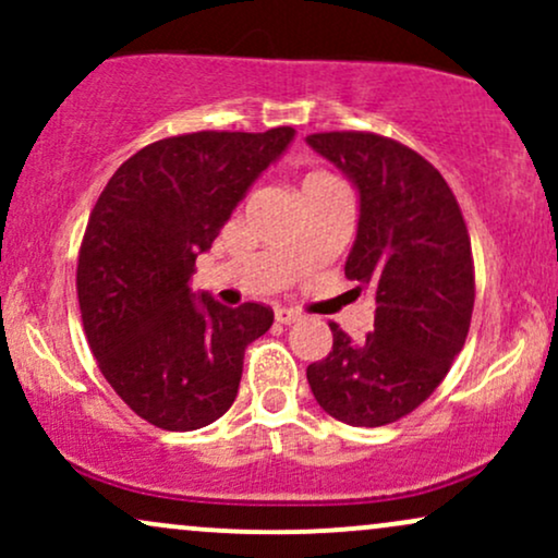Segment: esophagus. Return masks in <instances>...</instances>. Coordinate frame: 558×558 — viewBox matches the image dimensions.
Masks as SVG:
<instances>
[{
    "label": "esophagus",
    "instance_id": "obj_1",
    "mask_svg": "<svg viewBox=\"0 0 558 558\" xmlns=\"http://www.w3.org/2000/svg\"><path fill=\"white\" fill-rule=\"evenodd\" d=\"M301 315L296 310H288V306H278V310H275V319H278L280 325H293L296 323Z\"/></svg>",
    "mask_w": 558,
    "mask_h": 558
}]
</instances>
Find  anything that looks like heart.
<instances>
[{
  "label": "heart",
  "mask_w": 558,
  "mask_h": 558,
  "mask_svg": "<svg viewBox=\"0 0 558 558\" xmlns=\"http://www.w3.org/2000/svg\"><path fill=\"white\" fill-rule=\"evenodd\" d=\"M319 181H332V178H328V175H323V172H310V175H306V178H304V183H301V189H304V185L319 183Z\"/></svg>",
  "instance_id": "heart-1"
}]
</instances>
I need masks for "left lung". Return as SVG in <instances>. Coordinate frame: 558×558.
Instances as JSON below:
<instances>
[{"label":"left lung","mask_w":558,"mask_h":558,"mask_svg":"<svg viewBox=\"0 0 558 558\" xmlns=\"http://www.w3.org/2000/svg\"><path fill=\"white\" fill-rule=\"evenodd\" d=\"M306 144L360 191L345 278L375 301V330L364 341L330 323V354L306 367V380L330 417L390 425L440 386L464 349L475 306L470 233L444 175L399 141L330 131Z\"/></svg>","instance_id":"left-lung-1"}]
</instances>
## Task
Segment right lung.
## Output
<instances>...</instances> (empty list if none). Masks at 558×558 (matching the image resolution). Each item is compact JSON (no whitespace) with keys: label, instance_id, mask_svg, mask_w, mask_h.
Segmentation results:
<instances>
[{"label":"right lung","instance_id":"right-lung-1","mask_svg":"<svg viewBox=\"0 0 558 558\" xmlns=\"http://www.w3.org/2000/svg\"><path fill=\"white\" fill-rule=\"evenodd\" d=\"M293 128L198 131L144 146L96 198L78 252L83 330L101 375L141 420L198 430L239 393L243 351L272 310L191 293L196 257L213 246Z\"/></svg>","mask_w":558,"mask_h":558}]
</instances>
